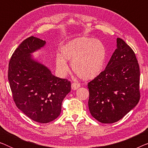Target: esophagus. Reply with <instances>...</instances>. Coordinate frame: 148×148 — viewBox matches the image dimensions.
Instances as JSON below:
<instances>
[{
    "instance_id": "34e87169",
    "label": "esophagus",
    "mask_w": 148,
    "mask_h": 148,
    "mask_svg": "<svg viewBox=\"0 0 148 148\" xmlns=\"http://www.w3.org/2000/svg\"><path fill=\"white\" fill-rule=\"evenodd\" d=\"M80 86V84H77V83H73L71 84V89L73 90H77L78 88H79Z\"/></svg>"
}]
</instances>
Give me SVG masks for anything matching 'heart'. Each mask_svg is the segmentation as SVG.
<instances>
[{"instance_id": "1", "label": "heart", "mask_w": 148, "mask_h": 148, "mask_svg": "<svg viewBox=\"0 0 148 148\" xmlns=\"http://www.w3.org/2000/svg\"><path fill=\"white\" fill-rule=\"evenodd\" d=\"M60 52L61 56L56 58L58 71L65 73L68 69L65 60H70L73 71L84 80L93 79L101 73L107 55L102 42L86 37L71 40L60 48Z\"/></svg>"}]
</instances>
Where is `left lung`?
I'll use <instances>...</instances> for the list:
<instances>
[{
	"label": "left lung",
	"instance_id": "left-lung-1",
	"mask_svg": "<svg viewBox=\"0 0 148 148\" xmlns=\"http://www.w3.org/2000/svg\"><path fill=\"white\" fill-rule=\"evenodd\" d=\"M139 64L135 52L122 39L104 71L88 83V107L102 123H113L124 117L139 102Z\"/></svg>",
	"mask_w": 148,
	"mask_h": 148
}]
</instances>
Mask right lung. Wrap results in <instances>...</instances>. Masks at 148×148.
Masks as SVG:
<instances>
[{"instance_id":"obj_1","label":"right lung","mask_w":148,"mask_h":148,"mask_svg":"<svg viewBox=\"0 0 148 148\" xmlns=\"http://www.w3.org/2000/svg\"><path fill=\"white\" fill-rule=\"evenodd\" d=\"M46 42L31 36L23 40L12 55L8 79L16 106L36 122L54 121L61 112L63 99L71 92V82L54 76L32 54Z\"/></svg>"}]
</instances>
